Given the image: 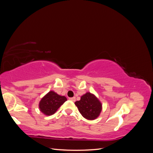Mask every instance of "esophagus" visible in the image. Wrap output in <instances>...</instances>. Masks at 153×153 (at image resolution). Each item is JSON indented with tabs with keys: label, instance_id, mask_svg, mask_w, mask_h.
<instances>
[{
	"label": "esophagus",
	"instance_id": "obj_1",
	"mask_svg": "<svg viewBox=\"0 0 153 153\" xmlns=\"http://www.w3.org/2000/svg\"><path fill=\"white\" fill-rule=\"evenodd\" d=\"M69 100H71V101H75V100H76V98H75V97H73V98H69Z\"/></svg>",
	"mask_w": 153,
	"mask_h": 153
}]
</instances>
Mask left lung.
<instances>
[{"label":"left lung","instance_id":"left-lung-1","mask_svg":"<svg viewBox=\"0 0 153 153\" xmlns=\"http://www.w3.org/2000/svg\"><path fill=\"white\" fill-rule=\"evenodd\" d=\"M75 104L82 116L88 120L97 119L102 110L101 101L94 94L89 92L82 95L80 100L76 101Z\"/></svg>","mask_w":153,"mask_h":153}]
</instances>
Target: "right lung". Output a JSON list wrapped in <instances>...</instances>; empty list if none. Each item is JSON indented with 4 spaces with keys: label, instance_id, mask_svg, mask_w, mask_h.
<instances>
[{
    "label": "right lung",
    "instance_id": "right-lung-1",
    "mask_svg": "<svg viewBox=\"0 0 153 153\" xmlns=\"http://www.w3.org/2000/svg\"><path fill=\"white\" fill-rule=\"evenodd\" d=\"M66 101L67 98L64 96H61L53 91H50L40 100L39 108L45 115H52Z\"/></svg>",
    "mask_w": 153,
    "mask_h": 153
}]
</instances>
